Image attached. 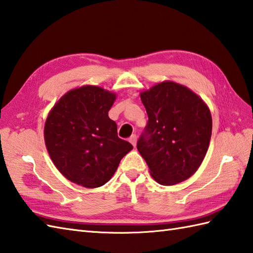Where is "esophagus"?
Returning <instances> with one entry per match:
<instances>
[{
  "instance_id": "1",
  "label": "esophagus",
  "mask_w": 253,
  "mask_h": 253,
  "mask_svg": "<svg viewBox=\"0 0 253 253\" xmlns=\"http://www.w3.org/2000/svg\"><path fill=\"white\" fill-rule=\"evenodd\" d=\"M128 141H130V143L133 146H135L136 145V141H137V136L135 135V134H133V135H131L130 138H128Z\"/></svg>"
}]
</instances>
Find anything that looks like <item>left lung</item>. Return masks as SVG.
<instances>
[{
    "mask_svg": "<svg viewBox=\"0 0 253 253\" xmlns=\"http://www.w3.org/2000/svg\"><path fill=\"white\" fill-rule=\"evenodd\" d=\"M148 115L137 149L161 185H174L197 171L209 147L212 118L208 106L186 86L161 82L141 93Z\"/></svg>",
    "mask_w": 253,
    "mask_h": 253,
    "instance_id": "left-lung-1",
    "label": "left lung"
}]
</instances>
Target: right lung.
<instances>
[{
	"label": "right lung",
	"mask_w": 253,
	"mask_h": 253,
	"mask_svg": "<svg viewBox=\"0 0 253 253\" xmlns=\"http://www.w3.org/2000/svg\"><path fill=\"white\" fill-rule=\"evenodd\" d=\"M116 95L86 85L71 89L47 116L44 138L50 159L69 181L95 188L107 183L133 146L108 117Z\"/></svg>",
	"instance_id": "1"
}]
</instances>
